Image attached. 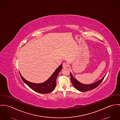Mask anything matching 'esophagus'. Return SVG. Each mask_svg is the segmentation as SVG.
Segmentation results:
<instances>
[{"instance_id": "obj_1", "label": "esophagus", "mask_w": 120, "mask_h": 120, "mask_svg": "<svg viewBox=\"0 0 120 120\" xmlns=\"http://www.w3.org/2000/svg\"><path fill=\"white\" fill-rule=\"evenodd\" d=\"M67 66H68V64H67V63H63V68H65Z\"/></svg>"}]
</instances>
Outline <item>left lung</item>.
Wrapping results in <instances>:
<instances>
[{
  "instance_id": "obj_1",
  "label": "left lung",
  "mask_w": 120,
  "mask_h": 120,
  "mask_svg": "<svg viewBox=\"0 0 120 120\" xmlns=\"http://www.w3.org/2000/svg\"><path fill=\"white\" fill-rule=\"evenodd\" d=\"M70 79H71V80L73 85L74 86L75 88H76L77 90L80 91V92L88 91L89 90H93L94 88H96L102 82V81L103 80L105 76V75L101 80H98V81L94 83L89 84V85H85V84H83L80 83V82H79L78 80H77L75 78H74L71 73H70Z\"/></svg>"
}]
</instances>
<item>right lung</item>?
Instances as JSON below:
<instances>
[{"label": "right lung", "instance_id": "1", "mask_svg": "<svg viewBox=\"0 0 120 120\" xmlns=\"http://www.w3.org/2000/svg\"><path fill=\"white\" fill-rule=\"evenodd\" d=\"M62 64H61L58 67L48 80L43 83L39 84L28 81L23 78L21 74H20V75L23 82L34 91L42 94L50 93L52 92L56 87V79L59 72L62 69Z\"/></svg>", "mask_w": 120, "mask_h": 120}]
</instances>
